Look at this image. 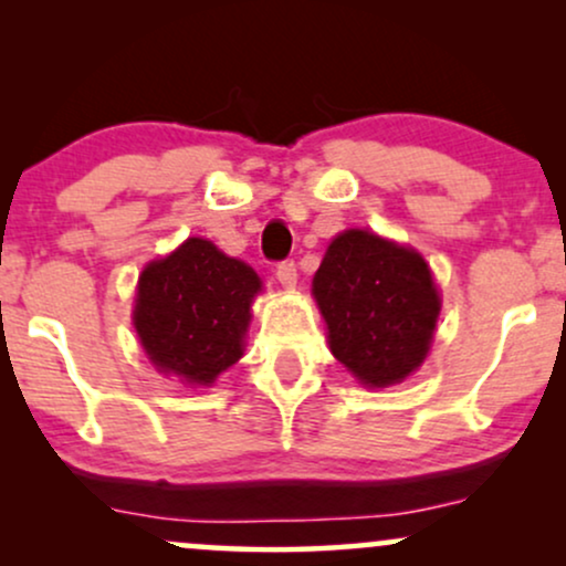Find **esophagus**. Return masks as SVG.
<instances>
[{
	"instance_id": "34e87169",
	"label": "esophagus",
	"mask_w": 566,
	"mask_h": 566,
	"mask_svg": "<svg viewBox=\"0 0 566 566\" xmlns=\"http://www.w3.org/2000/svg\"><path fill=\"white\" fill-rule=\"evenodd\" d=\"M276 279H279V284H282V287H287V290H292L297 284V265H295V261H282L276 265Z\"/></svg>"
}]
</instances>
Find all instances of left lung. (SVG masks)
<instances>
[{"mask_svg": "<svg viewBox=\"0 0 566 566\" xmlns=\"http://www.w3.org/2000/svg\"><path fill=\"white\" fill-rule=\"evenodd\" d=\"M329 350L365 386L405 380L423 365L439 292L415 250L350 229L329 244L314 276Z\"/></svg>", "mask_w": 566, "mask_h": 566, "instance_id": "left-lung-1", "label": "left lung"}]
</instances>
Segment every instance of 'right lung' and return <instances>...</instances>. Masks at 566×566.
Returning <instances> with one entry per match:
<instances>
[{"label":"right lung","instance_id":"right-lung-1","mask_svg":"<svg viewBox=\"0 0 566 566\" xmlns=\"http://www.w3.org/2000/svg\"><path fill=\"white\" fill-rule=\"evenodd\" d=\"M258 290L255 271L207 239H188L172 255L148 263L133 311L148 359L186 382H212L242 359Z\"/></svg>","mask_w":566,"mask_h":566}]
</instances>
